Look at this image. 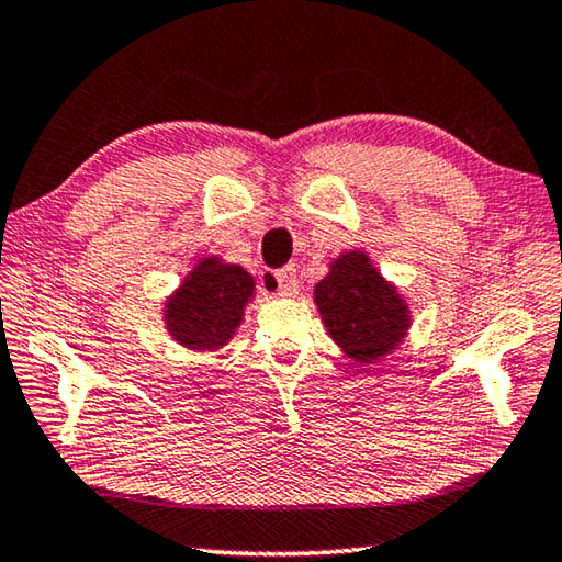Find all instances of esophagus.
Returning a JSON list of instances; mask_svg holds the SVG:
<instances>
[{"label": "esophagus", "mask_w": 562, "mask_h": 562, "mask_svg": "<svg viewBox=\"0 0 562 562\" xmlns=\"http://www.w3.org/2000/svg\"><path fill=\"white\" fill-rule=\"evenodd\" d=\"M273 289L281 293V296H296L299 293V276L296 266H286V269L273 271Z\"/></svg>", "instance_id": "esophagus-1"}]
</instances>
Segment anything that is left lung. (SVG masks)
<instances>
[{
  "instance_id": "8db88e82",
  "label": "left lung",
  "mask_w": 562,
  "mask_h": 562,
  "mask_svg": "<svg viewBox=\"0 0 562 562\" xmlns=\"http://www.w3.org/2000/svg\"><path fill=\"white\" fill-rule=\"evenodd\" d=\"M323 323L336 346L360 366L390 356L412 326V313L395 283L382 276L368 251H346L313 289Z\"/></svg>"
}]
</instances>
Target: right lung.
<instances>
[{
    "instance_id": "1",
    "label": "right lung",
    "mask_w": 562,
    "mask_h": 562,
    "mask_svg": "<svg viewBox=\"0 0 562 562\" xmlns=\"http://www.w3.org/2000/svg\"><path fill=\"white\" fill-rule=\"evenodd\" d=\"M254 276L239 263L204 256L172 296H167L165 328L187 350H220L241 326L244 308L254 299Z\"/></svg>"
}]
</instances>
